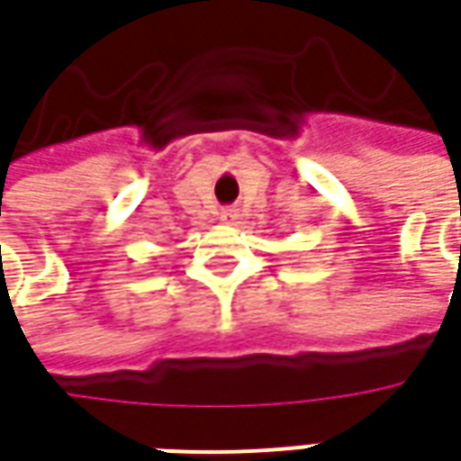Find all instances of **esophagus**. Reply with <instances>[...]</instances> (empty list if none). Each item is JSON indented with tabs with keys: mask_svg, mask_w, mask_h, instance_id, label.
Here are the masks:
<instances>
[{
	"mask_svg": "<svg viewBox=\"0 0 461 461\" xmlns=\"http://www.w3.org/2000/svg\"><path fill=\"white\" fill-rule=\"evenodd\" d=\"M237 220H240V214H237V210H234V207H224V210L220 212L221 224H234Z\"/></svg>",
	"mask_w": 461,
	"mask_h": 461,
	"instance_id": "obj_1",
	"label": "esophagus"
}]
</instances>
